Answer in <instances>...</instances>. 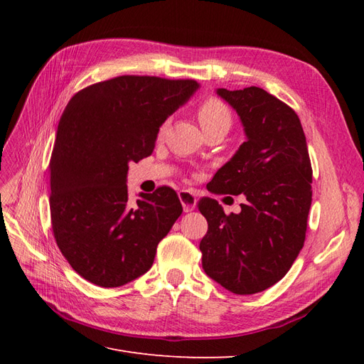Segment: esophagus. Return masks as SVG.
Wrapping results in <instances>:
<instances>
[{
	"label": "esophagus",
	"instance_id": "esophagus-1",
	"mask_svg": "<svg viewBox=\"0 0 364 364\" xmlns=\"http://www.w3.org/2000/svg\"><path fill=\"white\" fill-rule=\"evenodd\" d=\"M179 199H181V203L183 206V211L185 213L193 211L196 203H197L196 194L191 190H182V191H179Z\"/></svg>",
	"mask_w": 364,
	"mask_h": 364
}]
</instances>
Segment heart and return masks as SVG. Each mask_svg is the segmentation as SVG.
Segmentation results:
<instances>
[{
	"instance_id": "heart-1",
	"label": "heart",
	"mask_w": 364,
	"mask_h": 364,
	"mask_svg": "<svg viewBox=\"0 0 364 364\" xmlns=\"http://www.w3.org/2000/svg\"><path fill=\"white\" fill-rule=\"evenodd\" d=\"M197 117H199L200 124L205 130V134L209 130L217 127H230L232 123V115H230L229 107L225 102L220 100L217 97H208L197 107ZM165 124L161 127L164 132Z\"/></svg>"
}]
</instances>
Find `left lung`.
Segmentation results:
<instances>
[{"mask_svg":"<svg viewBox=\"0 0 364 364\" xmlns=\"http://www.w3.org/2000/svg\"><path fill=\"white\" fill-rule=\"evenodd\" d=\"M217 94L235 109L247 139L208 190L246 200L240 214H225L211 197L199 200L208 222L202 267L226 290L255 294L281 281L304 247L311 161L301 119L289 105L257 86Z\"/></svg>","mask_w":364,"mask_h":364,"instance_id":"8db88e82","label":"left lung"}]
</instances>
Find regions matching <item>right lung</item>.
I'll list each match as a JSON object with an SVG mask.
<instances>
[{"mask_svg": "<svg viewBox=\"0 0 364 364\" xmlns=\"http://www.w3.org/2000/svg\"><path fill=\"white\" fill-rule=\"evenodd\" d=\"M199 87L196 80L119 75L75 92L50 159V213L70 266L98 287L144 274L183 208L170 186L129 199L130 162L150 156L161 124Z\"/></svg>", "mask_w": 364, "mask_h": 364, "instance_id": "add662e5", "label": "right lung"}]
</instances>
